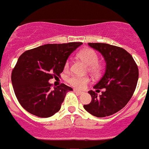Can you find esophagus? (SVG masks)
Returning a JSON list of instances; mask_svg holds the SVG:
<instances>
[{"mask_svg": "<svg viewBox=\"0 0 149 149\" xmlns=\"http://www.w3.org/2000/svg\"><path fill=\"white\" fill-rule=\"evenodd\" d=\"M74 93H77V94H78V95H81L83 93L82 92L77 90V89H74Z\"/></svg>", "mask_w": 149, "mask_h": 149, "instance_id": "esophagus-1", "label": "esophagus"}]
</instances>
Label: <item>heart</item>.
<instances>
[{
    "instance_id": "heart-1",
    "label": "heart",
    "mask_w": 149,
    "mask_h": 149,
    "mask_svg": "<svg viewBox=\"0 0 149 149\" xmlns=\"http://www.w3.org/2000/svg\"><path fill=\"white\" fill-rule=\"evenodd\" d=\"M78 56L81 60L89 65V72L93 74H99L102 69L101 63H98V55L95 50L92 48H85L78 54ZM70 65L69 60H67L65 63V68L68 69ZM67 82L71 86L78 89H83L86 87L89 78L86 76H71L68 77Z\"/></svg>"
}]
</instances>
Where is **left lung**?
Returning <instances> with one entry per match:
<instances>
[{
    "mask_svg": "<svg viewBox=\"0 0 149 149\" xmlns=\"http://www.w3.org/2000/svg\"><path fill=\"white\" fill-rule=\"evenodd\" d=\"M88 45L102 54L106 69L94 86L96 92H100L99 89L104 90L99 96L94 91H89L92 101L84 107L94 116H111L122 110L132 97L139 77L137 65L132 56L120 47L105 43Z\"/></svg>",
    "mask_w": 149,
    "mask_h": 149,
    "instance_id": "left-lung-1",
    "label": "left lung"
}]
</instances>
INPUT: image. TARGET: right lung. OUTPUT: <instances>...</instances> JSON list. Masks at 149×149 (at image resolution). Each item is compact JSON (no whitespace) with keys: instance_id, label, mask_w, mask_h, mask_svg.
<instances>
[{"instance_id":"obj_1","label":"right lung","mask_w":149,"mask_h":149,"mask_svg":"<svg viewBox=\"0 0 149 149\" xmlns=\"http://www.w3.org/2000/svg\"><path fill=\"white\" fill-rule=\"evenodd\" d=\"M82 42L47 44L26 51L12 72V84L20 104L41 118L60 110L65 95L72 88L62 84L51 89L48 81L60 76L71 54Z\"/></svg>"}]
</instances>
